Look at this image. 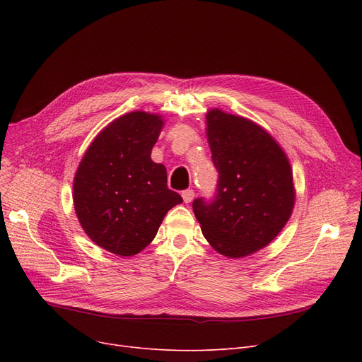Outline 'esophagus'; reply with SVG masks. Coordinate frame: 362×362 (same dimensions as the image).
Instances as JSON below:
<instances>
[{
	"mask_svg": "<svg viewBox=\"0 0 362 362\" xmlns=\"http://www.w3.org/2000/svg\"><path fill=\"white\" fill-rule=\"evenodd\" d=\"M182 197H183L185 204H189V202H192V199L195 197V192L192 191V189H186V191L182 192Z\"/></svg>",
	"mask_w": 362,
	"mask_h": 362,
	"instance_id": "obj_1",
	"label": "esophagus"
}]
</instances>
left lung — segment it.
<instances>
[{"instance_id": "8db88e82", "label": "left lung", "mask_w": 362, "mask_h": 362, "mask_svg": "<svg viewBox=\"0 0 362 362\" xmlns=\"http://www.w3.org/2000/svg\"><path fill=\"white\" fill-rule=\"evenodd\" d=\"M206 136L218 171L214 197L192 208L205 239L230 258L254 254L288 223L295 202L289 160L254 122L218 108L206 114Z\"/></svg>"}]
</instances>
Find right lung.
Wrapping results in <instances>:
<instances>
[{
  "mask_svg": "<svg viewBox=\"0 0 362 362\" xmlns=\"http://www.w3.org/2000/svg\"><path fill=\"white\" fill-rule=\"evenodd\" d=\"M163 127L156 114L133 111L93 139L76 171L74 210L85 233L122 257L141 252L182 197L167 186V170L151 160Z\"/></svg>",
  "mask_w": 362,
  "mask_h": 362,
  "instance_id": "1",
  "label": "right lung"
}]
</instances>
